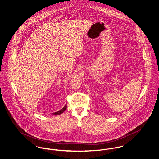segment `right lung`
<instances>
[{
  "mask_svg": "<svg viewBox=\"0 0 159 159\" xmlns=\"http://www.w3.org/2000/svg\"><path fill=\"white\" fill-rule=\"evenodd\" d=\"M66 108H67V104H66V105L65 106L60 110V111H57V112H55V113H52V114H55V115H57V114H61L62 113L66 110Z\"/></svg>",
  "mask_w": 159,
  "mask_h": 159,
  "instance_id": "obj_1",
  "label": "right lung"
}]
</instances>
